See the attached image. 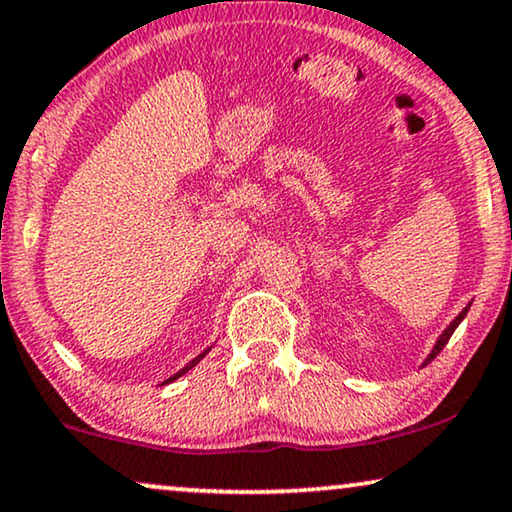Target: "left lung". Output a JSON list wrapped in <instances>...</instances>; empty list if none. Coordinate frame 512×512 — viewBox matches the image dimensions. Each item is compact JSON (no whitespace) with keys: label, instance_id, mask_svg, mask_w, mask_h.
<instances>
[{"label":"left lung","instance_id":"8db88e82","mask_svg":"<svg viewBox=\"0 0 512 512\" xmlns=\"http://www.w3.org/2000/svg\"><path fill=\"white\" fill-rule=\"evenodd\" d=\"M468 309H470V306H466V309H463L461 313H459V316H456L454 320H452V323H449V327H447V330L445 332H442V335H440V339H438V342H435V346H433V351H431V356H428L426 358V363H431V360L435 358V356H438V353L442 351V349H445V344L449 342V337H452L454 335V330H456V327H459V323H461V320L463 318H466V313H468ZM424 363V365H426Z\"/></svg>","mask_w":512,"mask_h":512}]
</instances>
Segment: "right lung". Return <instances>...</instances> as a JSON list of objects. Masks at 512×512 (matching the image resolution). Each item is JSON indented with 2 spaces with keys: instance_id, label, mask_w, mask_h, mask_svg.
<instances>
[{
  "instance_id": "obj_1",
  "label": "right lung",
  "mask_w": 512,
  "mask_h": 512,
  "mask_svg": "<svg viewBox=\"0 0 512 512\" xmlns=\"http://www.w3.org/2000/svg\"><path fill=\"white\" fill-rule=\"evenodd\" d=\"M208 351H210V349H208ZM208 351H203L199 358H194V360H192V363H189L187 367H182V370H180V372H177V374H173V377H170V379H166V381H163V384H170V381H175L177 377H182V374H185V372H189V370H192V367H194L196 363H199V360H201L203 356H206V353H208Z\"/></svg>"
}]
</instances>
